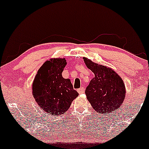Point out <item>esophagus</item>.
<instances>
[{
    "mask_svg": "<svg viewBox=\"0 0 149 149\" xmlns=\"http://www.w3.org/2000/svg\"><path fill=\"white\" fill-rule=\"evenodd\" d=\"M77 92L79 94H82L84 92V87H80L79 89H77Z\"/></svg>",
    "mask_w": 149,
    "mask_h": 149,
    "instance_id": "obj_1",
    "label": "esophagus"
}]
</instances>
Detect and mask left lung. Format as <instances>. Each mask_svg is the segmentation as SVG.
I'll list each match as a JSON object with an SVG mask.
<instances>
[{"mask_svg":"<svg viewBox=\"0 0 149 149\" xmlns=\"http://www.w3.org/2000/svg\"><path fill=\"white\" fill-rule=\"evenodd\" d=\"M83 59L87 68L94 74L85 94L95 111L106 114L119 109L126 94L122 79L112 69L94 63L86 57Z\"/></svg>","mask_w":149,"mask_h":149,"instance_id":"8db88e82","label":"left lung"}]
</instances>
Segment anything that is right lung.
I'll return each instance as SVG.
<instances>
[{"mask_svg":"<svg viewBox=\"0 0 149 149\" xmlns=\"http://www.w3.org/2000/svg\"><path fill=\"white\" fill-rule=\"evenodd\" d=\"M65 58L47 60L38 70L33 83V94L39 107L47 113L61 115L79 95L70 79L62 77Z\"/></svg>","mask_w":149,"mask_h":149,"instance_id":"right-lung-1","label":"right lung"}]
</instances>
